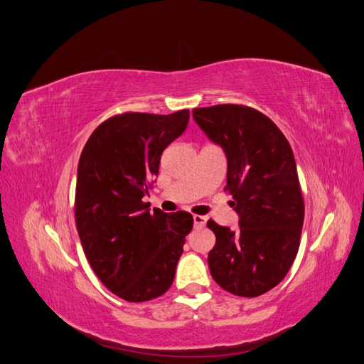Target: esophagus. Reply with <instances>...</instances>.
<instances>
[{"label": "esophagus", "mask_w": 364, "mask_h": 364, "mask_svg": "<svg viewBox=\"0 0 364 364\" xmlns=\"http://www.w3.org/2000/svg\"><path fill=\"white\" fill-rule=\"evenodd\" d=\"M193 220L196 228H203L206 225V218L203 215H193Z\"/></svg>", "instance_id": "obj_1"}]
</instances>
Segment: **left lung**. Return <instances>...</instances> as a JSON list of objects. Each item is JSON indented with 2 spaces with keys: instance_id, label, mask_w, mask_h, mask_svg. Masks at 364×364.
I'll use <instances>...</instances> for the list:
<instances>
[{
  "instance_id": "1",
  "label": "left lung",
  "mask_w": 364,
  "mask_h": 364,
  "mask_svg": "<svg viewBox=\"0 0 364 364\" xmlns=\"http://www.w3.org/2000/svg\"><path fill=\"white\" fill-rule=\"evenodd\" d=\"M194 121L225 150L240 228L209 220L215 246L208 255L214 281L235 296L257 297L278 285L297 255L304 199L293 150L273 121L241 105L196 107Z\"/></svg>"
}]
</instances>
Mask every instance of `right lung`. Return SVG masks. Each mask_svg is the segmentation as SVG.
I'll list each match as a JSON object with an SVG mask.
<instances>
[{
  "label": "right lung",
  "mask_w": 364,
  "mask_h": 364,
  "mask_svg": "<svg viewBox=\"0 0 364 364\" xmlns=\"http://www.w3.org/2000/svg\"><path fill=\"white\" fill-rule=\"evenodd\" d=\"M190 111L111 117L86 141L77 168L75 225L85 255L105 287L127 302L162 296L174 279L193 215L155 208L142 197L162 151L186 129Z\"/></svg>",
  "instance_id": "obj_1"
}]
</instances>
